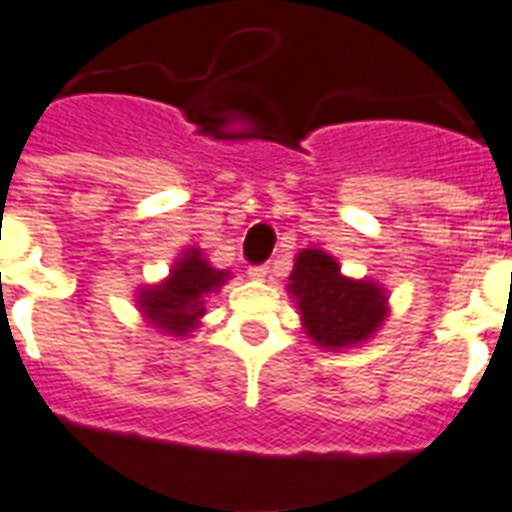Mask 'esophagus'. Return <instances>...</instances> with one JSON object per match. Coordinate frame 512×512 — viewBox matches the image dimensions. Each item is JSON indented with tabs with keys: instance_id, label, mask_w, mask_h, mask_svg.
<instances>
[{
	"instance_id": "1",
	"label": "esophagus",
	"mask_w": 512,
	"mask_h": 512,
	"mask_svg": "<svg viewBox=\"0 0 512 512\" xmlns=\"http://www.w3.org/2000/svg\"><path fill=\"white\" fill-rule=\"evenodd\" d=\"M248 275H251L253 280H264V277L269 275V267L267 264H256V267L248 269Z\"/></svg>"
}]
</instances>
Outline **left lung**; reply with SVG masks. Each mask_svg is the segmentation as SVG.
<instances>
[{
	"mask_svg": "<svg viewBox=\"0 0 512 512\" xmlns=\"http://www.w3.org/2000/svg\"><path fill=\"white\" fill-rule=\"evenodd\" d=\"M288 290L306 333L325 349L362 343L386 320V293L370 280L343 277L338 261L317 248L298 253Z\"/></svg>",
	"mask_w": 512,
	"mask_h": 512,
	"instance_id": "1",
	"label": "left lung"
}]
</instances>
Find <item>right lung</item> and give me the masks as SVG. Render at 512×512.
Wrapping results in <instances>:
<instances>
[{
	"label": "right lung",
	"mask_w": 512,
	"mask_h": 512,
	"mask_svg": "<svg viewBox=\"0 0 512 512\" xmlns=\"http://www.w3.org/2000/svg\"><path fill=\"white\" fill-rule=\"evenodd\" d=\"M227 277H230L227 272L211 267L200 256V251L192 248L177 261V267L171 269L169 280L142 290L137 304L163 333L185 335L192 327H198V320L206 314L203 296L224 285Z\"/></svg>",
	"instance_id": "1"
}]
</instances>
